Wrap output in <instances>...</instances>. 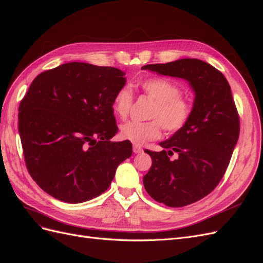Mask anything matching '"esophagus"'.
Instances as JSON below:
<instances>
[{"instance_id":"esophagus-1","label":"esophagus","mask_w":263,"mask_h":263,"mask_svg":"<svg viewBox=\"0 0 263 263\" xmlns=\"http://www.w3.org/2000/svg\"><path fill=\"white\" fill-rule=\"evenodd\" d=\"M141 152H143V148H142L140 145H134V146H133V153L139 154V153H141Z\"/></svg>"}]
</instances>
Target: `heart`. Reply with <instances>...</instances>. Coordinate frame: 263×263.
I'll use <instances>...</instances> for the list:
<instances>
[{"label":"heart","instance_id":"heart-1","mask_svg":"<svg viewBox=\"0 0 263 263\" xmlns=\"http://www.w3.org/2000/svg\"><path fill=\"white\" fill-rule=\"evenodd\" d=\"M138 88L154 104L148 112L146 122L130 121L121 126V136L131 143L141 145L147 141L159 139L162 129L173 134L182 131L190 123L194 114L193 103L181 96L177 84L165 77L146 78L138 82ZM133 106V97L127 88L122 87L112 99V111L121 120L129 116Z\"/></svg>","mask_w":263,"mask_h":263}]
</instances>
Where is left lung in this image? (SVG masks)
Instances as JSON below:
<instances>
[{
  "label": "left lung",
  "instance_id": "1",
  "mask_svg": "<svg viewBox=\"0 0 263 263\" xmlns=\"http://www.w3.org/2000/svg\"><path fill=\"white\" fill-rule=\"evenodd\" d=\"M142 69L186 79L195 91L190 123L161 142L163 151L145 149L152 159L143 176L147 194L168 207H184L212 193L226 173L239 138L238 110L226 77L199 59L145 65ZM174 153L177 160H170Z\"/></svg>",
  "mask_w": 263,
  "mask_h": 263
}]
</instances>
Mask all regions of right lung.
I'll use <instances>...</instances> for the list:
<instances>
[{
    "label": "right lung",
    "mask_w": 263,
    "mask_h": 263,
    "mask_svg": "<svg viewBox=\"0 0 263 263\" xmlns=\"http://www.w3.org/2000/svg\"><path fill=\"white\" fill-rule=\"evenodd\" d=\"M115 67L67 63L37 76L18 108V132L29 175L69 204L107 191L116 170L132 154L118 133L112 99L125 85Z\"/></svg>",
    "instance_id": "obj_1"
}]
</instances>
